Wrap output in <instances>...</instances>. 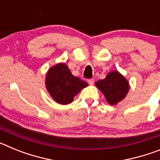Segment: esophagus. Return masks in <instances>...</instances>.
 I'll list each match as a JSON object with an SVG mask.
<instances>
[{
  "instance_id": "1",
  "label": "esophagus",
  "mask_w": 160,
  "mask_h": 160,
  "mask_svg": "<svg viewBox=\"0 0 160 160\" xmlns=\"http://www.w3.org/2000/svg\"><path fill=\"white\" fill-rule=\"evenodd\" d=\"M88 83L90 85H93L94 84V79H88Z\"/></svg>"
}]
</instances>
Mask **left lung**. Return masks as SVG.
I'll return each instance as SVG.
<instances>
[{"label": "left lung", "instance_id": "obj_1", "mask_svg": "<svg viewBox=\"0 0 160 160\" xmlns=\"http://www.w3.org/2000/svg\"><path fill=\"white\" fill-rule=\"evenodd\" d=\"M95 86L104 94L110 105H116L127 96L129 82L118 71H111L103 80L95 82Z\"/></svg>", "mask_w": 160, "mask_h": 160}]
</instances>
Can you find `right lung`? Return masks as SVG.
<instances>
[{"instance_id":"right-lung-1","label":"right lung","mask_w":160,"mask_h":160,"mask_svg":"<svg viewBox=\"0 0 160 160\" xmlns=\"http://www.w3.org/2000/svg\"><path fill=\"white\" fill-rule=\"evenodd\" d=\"M88 83L73 76L65 63H58L49 68L46 76V87L56 102L66 105Z\"/></svg>"}]
</instances>
